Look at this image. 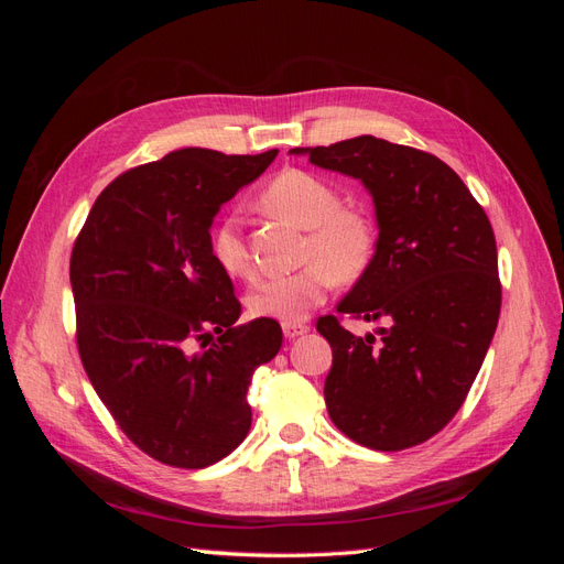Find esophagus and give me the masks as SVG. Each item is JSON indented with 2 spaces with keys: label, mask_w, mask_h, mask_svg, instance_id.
<instances>
[{
  "label": "esophagus",
  "mask_w": 564,
  "mask_h": 564,
  "mask_svg": "<svg viewBox=\"0 0 564 564\" xmlns=\"http://www.w3.org/2000/svg\"><path fill=\"white\" fill-rule=\"evenodd\" d=\"M282 332H284V336L289 340H292V338H299L303 334H308L311 327H308V324H301V322H286V324H282Z\"/></svg>",
  "instance_id": "obj_1"
}]
</instances>
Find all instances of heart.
I'll list each match as a JSON object with an SVG mask.
<instances>
[{
    "instance_id": "obj_1",
    "label": "heart",
    "mask_w": 564,
    "mask_h": 564,
    "mask_svg": "<svg viewBox=\"0 0 564 564\" xmlns=\"http://www.w3.org/2000/svg\"><path fill=\"white\" fill-rule=\"evenodd\" d=\"M263 207L289 224L308 230L305 263L296 272L263 280L249 296L256 317L301 322L327 299L336 280L352 282L369 268L377 249V230L365 212L340 207L338 187L303 169H286L261 195ZM212 253L228 275L251 280L253 259L242 232V218L228 214L212 235Z\"/></svg>"
}]
</instances>
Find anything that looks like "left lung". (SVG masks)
<instances>
[{
    "label": "left lung",
    "instance_id": "8db88e82",
    "mask_svg": "<svg viewBox=\"0 0 564 564\" xmlns=\"http://www.w3.org/2000/svg\"><path fill=\"white\" fill-rule=\"evenodd\" d=\"M371 195L377 251L338 313L388 327L355 336L319 317L334 362L324 402L357 445L400 452L445 429L482 367L501 313L497 240L454 169L429 152L357 135L294 148Z\"/></svg>",
    "mask_w": 564,
    "mask_h": 564
}]
</instances>
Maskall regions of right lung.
I'll use <instances>...</instances> for the list:
<instances>
[{"instance_id": "1", "label": "right lung", "mask_w": 564, "mask_h": 564, "mask_svg": "<svg viewBox=\"0 0 564 564\" xmlns=\"http://www.w3.org/2000/svg\"><path fill=\"white\" fill-rule=\"evenodd\" d=\"M275 158L169 152L115 178L75 242L82 365L124 435L166 466L207 468L240 445L253 371L282 348L275 319L235 324L242 305L209 232Z\"/></svg>"}]
</instances>
